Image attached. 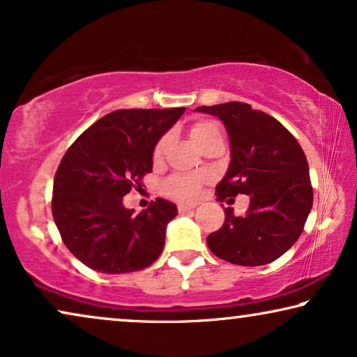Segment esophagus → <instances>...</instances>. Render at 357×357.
<instances>
[{
	"instance_id": "1",
	"label": "esophagus",
	"mask_w": 357,
	"mask_h": 357,
	"mask_svg": "<svg viewBox=\"0 0 357 357\" xmlns=\"http://www.w3.org/2000/svg\"><path fill=\"white\" fill-rule=\"evenodd\" d=\"M192 209H195V204H188V203L178 204V211L180 213H188V211H192Z\"/></svg>"
}]
</instances>
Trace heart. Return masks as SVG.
<instances>
[{
    "mask_svg": "<svg viewBox=\"0 0 357 357\" xmlns=\"http://www.w3.org/2000/svg\"><path fill=\"white\" fill-rule=\"evenodd\" d=\"M218 126L211 123V121H198L192 126V139L195 144L202 146L204 141H206L209 136L218 133ZM169 135H164L158 143L154 146L153 158L154 160H160L164 158L165 151H167L169 146ZM203 177H198V175H174L169 180H165L164 183V192L175 199H182V202H190V199H195L199 195V190H202Z\"/></svg>",
    "mask_w": 357,
    "mask_h": 357,
    "instance_id": "b5f03b06",
    "label": "heart"
}]
</instances>
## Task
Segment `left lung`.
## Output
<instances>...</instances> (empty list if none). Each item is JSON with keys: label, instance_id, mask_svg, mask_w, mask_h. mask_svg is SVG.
I'll use <instances>...</instances> for the list:
<instances>
[{"label": "left lung", "instance_id": "8db88e82", "mask_svg": "<svg viewBox=\"0 0 357 357\" xmlns=\"http://www.w3.org/2000/svg\"><path fill=\"white\" fill-rule=\"evenodd\" d=\"M195 110L218 116L231 141V162L216 185L218 202L250 198L243 216L224 209L222 227L206 238L209 250L234 265L275 261L299 238L314 203L304 151L280 121L243 102Z\"/></svg>", "mask_w": 357, "mask_h": 357}]
</instances>
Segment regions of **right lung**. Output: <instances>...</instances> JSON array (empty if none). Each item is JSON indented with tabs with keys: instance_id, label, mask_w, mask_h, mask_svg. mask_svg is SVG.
<instances>
[{
	"instance_id": "add662e5",
	"label": "right lung",
	"mask_w": 357,
	"mask_h": 357,
	"mask_svg": "<svg viewBox=\"0 0 357 357\" xmlns=\"http://www.w3.org/2000/svg\"><path fill=\"white\" fill-rule=\"evenodd\" d=\"M178 109H123L102 116L63 155L53 180L52 213L73 255L91 270L121 275L158 260L177 206L158 198L139 214L123 206L153 170V151Z\"/></svg>"
}]
</instances>
